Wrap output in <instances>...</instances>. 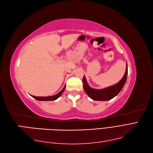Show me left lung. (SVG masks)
<instances>
[{"label":"left lung","mask_w":153,"mask_h":153,"mask_svg":"<svg viewBox=\"0 0 153 153\" xmlns=\"http://www.w3.org/2000/svg\"><path fill=\"white\" fill-rule=\"evenodd\" d=\"M128 74V68L127 64L126 67V71L122 79L116 84L111 85V86L108 87L101 89H95L91 88L88 85L85 76L83 77V88L84 91L87 95L94 100H108L115 97L121 91L123 87L126 82V79H127Z\"/></svg>","instance_id":"1"}]
</instances>
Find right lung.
I'll use <instances>...</instances> for the list:
<instances>
[{
    "label": "right lung",
    "instance_id": "add662e5",
    "mask_svg": "<svg viewBox=\"0 0 153 153\" xmlns=\"http://www.w3.org/2000/svg\"><path fill=\"white\" fill-rule=\"evenodd\" d=\"M65 89V85L64 87L62 90L59 91L58 94H56L54 95L53 96H48V97H36V96H33L32 95V97L33 98H34L35 99L38 100H40V101H44V100H54L56 99H57L59 97H60L62 95V94H63V92L64 91Z\"/></svg>",
    "mask_w": 153,
    "mask_h": 153
}]
</instances>
